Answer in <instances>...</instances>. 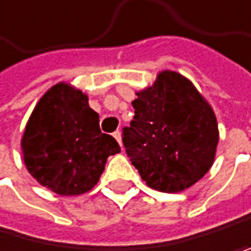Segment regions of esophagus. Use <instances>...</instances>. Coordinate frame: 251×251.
Instances as JSON below:
<instances>
[{
	"mask_svg": "<svg viewBox=\"0 0 251 251\" xmlns=\"http://www.w3.org/2000/svg\"><path fill=\"white\" fill-rule=\"evenodd\" d=\"M113 138H115V140L121 144V132H119V130H116V132L113 133Z\"/></svg>",
	"mask_w": 251,
	"mask_h": 251,
	"instance_id": "34e87169",
	"label": "esophagus"
}]
</instances>
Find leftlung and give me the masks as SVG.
<instances>
[{
	"label": "left lung",
	"instance_id": "8db88e82",
	"mask_svg": "<svg viewBox=\"0 0 251 251\" xmlns=\"http://www.w3.org/2000/svg\"><path fill=\"white\" fill-rule=\"evenodd\" d=\"M133 121L123 128V144L147 186L178 192L199 181L214 161L219 143L213 108L188 79L158 74L136 93Z\"/></svg>",
	"mask_w": 251,
	"mask_h": 251
}]
</instances>
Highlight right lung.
I'll use <instances>...</instances> for the list:
<instances>
[{
  "label": "right lung",
  "instance_id": "add662e5",
  "mask_svg": "<svg viewBox=\"0 0 251 251\" xmlns=\"http://www.w3.org/2000/svg\"><path fill=\"white\" fill-rule=\"evenodd\" d=\"M21 149L30 176L60 196L90 191L108 156L121 151L113 136L100 132L87 95L66 83L54 85L38 100Z\"/></svg>",
  "mask_w": 251,
  "mask_h": 251
}]
</instances>
